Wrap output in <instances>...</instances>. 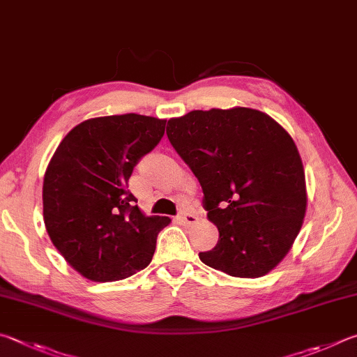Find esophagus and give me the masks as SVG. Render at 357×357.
Returning a JSON list of instances; mask_svg holds the SVG:
<instances>
[{"mask_svg": "<svg viewBox=\"0 0 357 357\" xmlns=\"http://www.w3.org/2000/svg\"><path fill=\"white\" fill-rule=\"evenodd\" d=\"M178 221L182 224H195L197 222V216L195 213H191V211H182V213L178 215Z\"/></svg>", "mask_w": 357, "mask_h": 357, "instance_id": "1", "label": "esophagus"}]
</instances>
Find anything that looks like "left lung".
<instances>
[{"label": "left lung", "instance_id": "left-lung-1", "mask_svg": "<svg viewBox=\"0 0 357 357\" xmlns=\"http://www.w3.org/2000/svg\"><path fill=\"white\" fill-rule=\"evenodd\" d=\"M166 135L197 177L220 230L216 246L199 259L234 278L270 273L290 251L307 205L290 135L251 108L191 111L171 119Z\"/></svg>", "mask_w": 357, "mask_h": 357}]
</instances>
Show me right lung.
I'll list each match as a JSON object with an SVG mask.
<instances>
[{"label":"right lung","mask_w":357,"mask_h":357,"mask_svg":"<svg viewBox=\"0 0 357 357\" xmlns=\"http://www.w3.org/2000/svg\"><path fill=\"white\" fill-rule=\"evenodd\" d=\"M165 127L141 114L96 117L56 149L43 178V221L56 249L84 278L112 282L152 261L156 236L171 220L142 215L128 180Z\"/></svg>","instance_id":"right-lung-1"}]
</instances>
